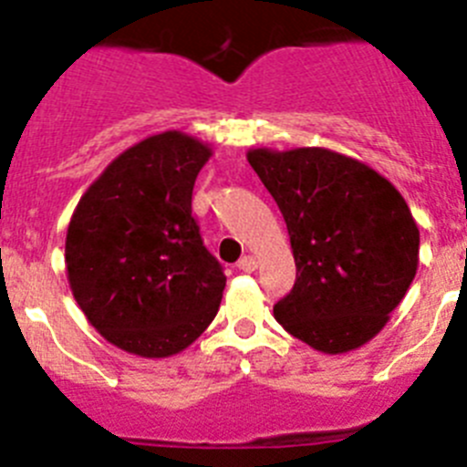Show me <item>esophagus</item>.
Listing matches in <instances>:
<instances>
[{
	"instance_id": "34e87169",
	"label": "esophagus",
	"mask_w": 467,
	"mask_h": 467,
	"mask_svg": "<svg viewBox=\"0 0 467 467\" xmlns=\"http://www.w3.org/2000/svg\"><path fill=\"white\" fill-rule=\"evenodd\" d=\"M237 267L242 269V272L251 274V272H255V269H258V260H255L254 255H244V258L237 263Z\"/></svg>"
}]
</instances>
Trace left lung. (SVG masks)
<instances>
[{"label": "left lung", "mask_w": 467, "mask_h": 467, "mask_svg": "<svg viewBox=\"0 0 467 467\" xmlns=\"http://www.w3.org/2000/svg\"><path fill=\"white\" fill-rule=\"evenodd\" d=\"M285 219L297 281L274 306L287 334L343 355L382 332L420 265V228L371 165L325 147L248 150Z\"/></svg>", "instance_id": "8db88e82"}]
</instances>
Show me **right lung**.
Wrapping results in <instances>:
<instances>
[{"label": "right lung", "instance_id": "add662e5", "mask_svg": "<svg viewBox=\"0 0 467 467\" xmlns=\"http://www.w3.org/2000/svg\"><path fill=\"white\" fill-rule=\"evenodd\" d=\"M212 147L182 130L135 142L73 209L67 278L108 343L145 359L186 350L209 327L225 276L202 246L191 195Z\"/></svg>", "mask_w": 467, "mask_h": 467}]
</instances>
